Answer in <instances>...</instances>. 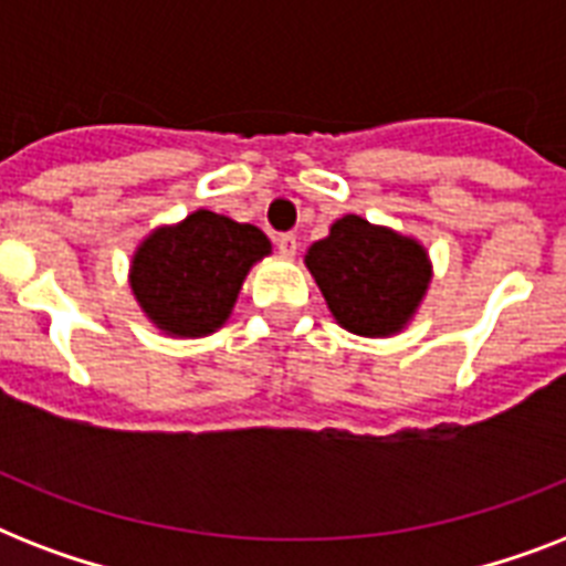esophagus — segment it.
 Masks as SVG:
<instances>
[{
	"label": "esophagus",
	"instance_id": "esophagus-1",
	"mask_svg": "<svg viewBox=\"0 0 566 566\" xmlns=\"http://www.w3.org/2000/svg\"><path fill=\"white\" fill-rule=\"evenodd\" d=\"M275 247H279V252H282L284 258H293L296 255V249H300V240H296V234L287 231V234H279V238H275Z\"/></svg>",
	"mask_w": 566,
	"mask_h": 566
}]
</instances>
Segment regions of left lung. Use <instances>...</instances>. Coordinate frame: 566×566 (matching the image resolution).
Returning a JSON list of instances; mask_svg holds the SVG:
<instances>
[{"label":"left lung","instance_id":"1","mask_svg":"<svg viewBox=\"0 0 566 566\" xmlns=\"http://www.w3.org/2000/svg\"><path fill=\"white\" fill-rule=\"evenodd\" d=\"M328 311L364 337L402 332L431 282L426 249L385 226L346 213L305 255Z\"/></svg>","mask_w":566,"mask_h":566}]
</instances>
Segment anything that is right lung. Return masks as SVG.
Instances as JSON below:
<instances>
[{
	"instance_id": "1",
	"label": "right lung",
	"mask_w": 566,
	"mask_h": 566,
	"mask_svg": "<svg viewBox=\"0 0 566 566\" xmlns=\"http://www.w3.org/2000/svg\"><path fill=\"white\" fill-rule=\"evenodd\" d=\"M270 255V240L249 222L193 211L155 229L132 261V291L167 335H211L229 319L249 266Z\"/></svg>"
}]
</instances>
